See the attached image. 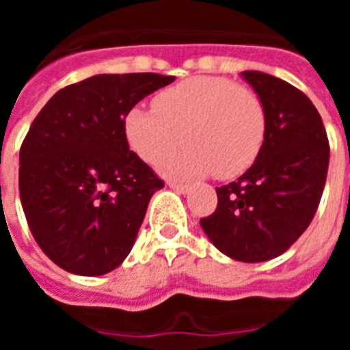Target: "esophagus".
I'll return each mask as SVG.
<instances>
[{
    "label": "esophagus",
    "mask_w": 350,
    "mask_h": 350,
    "mask_svg": "<svg viewBox=\"0 0 350 350\" xmlns=\"http://www.w3.org/2000/svg\"><path fill=\"white\" fill-rule=\"evenodd\" d=\"M168 187H172L173 191H177V193H180V194H185L187 191L191 189L187 184H177V182H168Z\"/></svg>",
    "instance_id": "1"
}]
</instances>
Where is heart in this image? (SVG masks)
I'll use <instances>...</instances> for the list:
<instances>
[{"label":"heart","instance_id":"1","mask_svg":"<svg viewBox=\"0 0 350 350\" xmlns=\"http://www.w3.org/2000/svg\"><path fill=\"white\" fill-rule=\"evenodd\" d=\"M268 117L258 92L226 77H191L157 92L152 110L131 108L124 135L147 165H157L184 142V152L163 165L170 177L221 180L254 165L267 138Z\"/></svg>","mask_w":350,"mask_h":350}]
</instances>
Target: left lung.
<instances>
[{
    "instance_id": "1",
    "label": "left lung",
    "mask_w": 350,
    "mask_h": 350,
    "mask_svg": "<svg viewBox=\"0 0 350 350\" xmlns=\"http://www.w3.org/2000/svg\"><path fill=\"white\" fill-rule=\"evenodd\" d=\"M242 77L267 108V138L242 177L215 187L217 208L200 224L222 254L259 262L286 252L314 219L329 142L317 108L299 89L261 71Z\"/></svg>"
}]
</instances>
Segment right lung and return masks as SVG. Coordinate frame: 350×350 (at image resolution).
Instances as JSON below:
<instances>
[{
	"label": "right lung",
	"instance_id": "add662e5",
	"mask_svg": "<svg viewBox=\"0 0 350 350\" xmlns=\"http://www.w3.org/2000/svg\"><path fill=\"white\" fill-rule=\"evenodd\" d=\"M157 73L94 75L55 92L18 154V193L40 249L63 270L96 277L128 258L165 182L124 135L126 113L172 83Z\"/></svg>",
	"mask_w": 350,
	"mask_h": 350
}]
</instances>
